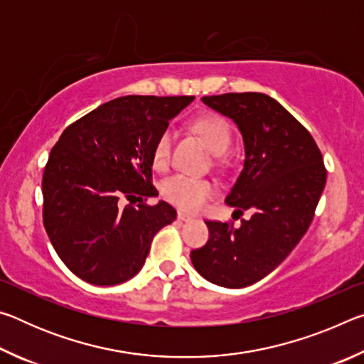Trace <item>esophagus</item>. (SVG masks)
I'll use <instances>...</instances> for the list:
<instances>
[{
    "instance_id": "1",
    "label": "esophagus",
    "mask_w": 364,
    "mask_h": 364,
    "mask_svg": "<svg viewBox=\"0 0 364 364\" xmlns=\"http://www.w3.org/2000/svg\"><path fill=\"white\" fill-rule=\"evenodd\" d=\"M176 217H178V220H180V221H193L194 220L193 215H189L186 212H181V210L176 213Z\"/></svg>"
}]
</instances>
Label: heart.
Here are the masks:
<instances>
[{
	"instance_id": "heart-1",
	"label": "heart",
	"mask_w": 364,
	"mask_h": 364,
	"mask_svg": "<svg viewBox=\"0 0 364 364\" xmlns=\"http://www.w3.org/2000/svg\"><path fill=\"white\" fill-rule=\"evenodd\" d=\"M189 128L205 141L210 151L223 154L231 144V127L218 114H200L189 120ZM171 130L164 128L154 141L152 160L156 167L168 164L171 152ZM160 193L170 204L188 212H196L205 205V202L215 194V184L200 176L173 173L165 178L160 184Z\"/></svg>"
}]
</instances>
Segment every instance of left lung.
Instances as JSON below:
<instances>
[{
	"label": "left lung",
	"instance_id": "left-lung-1",
	"mask_svg": "<svg viewBox=\"0 0 364 364\" xmlns=\"http://www.w3.org/2000/svg\"><path fill=\"white\" fill-rule=\"evenodd\" d=\"M242 133L244 168L226 204L250 220H207L208 241L191 252L200 276L223 287H245L271 273L304 237L326 184L321 151L310 132L263 93L204 96Z\"/></svg>",
	"mask_w": 364,
	"mask_h": 364
}]
</instances>
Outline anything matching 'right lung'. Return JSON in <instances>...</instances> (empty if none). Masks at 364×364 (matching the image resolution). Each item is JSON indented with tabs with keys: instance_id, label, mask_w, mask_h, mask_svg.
Listing matches in <instances>:
<instances>
[{
	"instance_id": "right-lung-1",
	"label": "right lung",
	"mask_w": 364,
	"mask_h": 364,
	"mask_svg": "<svg viewBox=\"0 0 364 364\" xmlns=\"http://www.w3.org/2000/svg\"><path fill=\"white\" fill-rule=\"evenodd\" d=\"M194 96H123L70 123L43 173V225L73 274L114 286L143 268L159 230L176 218L152 184L154 141ZM129 200L128 205L122 202Z\"/></svg>"
}]
</instances>
